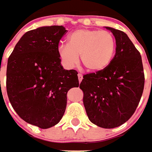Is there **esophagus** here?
Here are the masks:
<instances>
[{
    "mask_svg": "<svg viewBox=\"0 0 152 152\" xmlns=\"http://www.w3.org/2000/svg\"><path fill=\"white\" fill-rule=\"evenodd\" d=\"M78 81H79V83H81L82 80H83V74H78Z\"/></svg>",
    "mask_w": 152,
    "mask_h": 152,
    "instance_id": "34e87169",
    "label": "esophagus"
}]
</instances>
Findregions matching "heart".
I'll return each instance as SVG.
<instances>
[{
	"mask_svg": "<svg viewBox=\"0 0 152 152\" xmlns=\"http://www.w3.org/2000/svg\"><path fill=\"white\" fill-rule=\"evenodd\" d=\"M115 40L108 31L78 29L69 36V43L58 47L60 59L67 68L75 67L81 61L87 70L100 72L111 62Z\"/></svg>",
	"mask_w": 152,
	"mask_h": 152,
	"instance_id": "heart-1",
	"label": "heart"
}]
</instances>
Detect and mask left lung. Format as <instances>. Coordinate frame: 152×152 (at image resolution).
I'll return each instance as SVG.
<instances>
[{"label":"left lung","mask_w":152,"mask_h":152,"mask_svg":"<svg viewBox=\"0 0 152 152\" xmlns=\"http://www.w3.org/2000/svg\"><path fill=\"white\" fill-rule=\"evenodd\" d=\"M115 38V55L105 69L83 75L79 88L92 124L119 127L132 117L139 104L145 77L140 52L125 33L105 27Z\"/></svg>","instance_id":"left-lung-1"}]
</instances>
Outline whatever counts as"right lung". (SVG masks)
Here are the masks:
<instances>
[{"mask_svg": "<svg viewBox=\"0 0 152 152\" xmlns=\"http://www.w3.org/2000/svg\"><path fill=\"white\" fill-rule=\"evenodd\" d=\"M63 26L41 27L24 33L10 54L6 69L10 102L25 122L49 129L60 122L67 104V92L78 88V72L61 66L60 40Z\"/></svg>", "mask_w": 152, "mask_h": 152, "instance_id": "obj_1", "label": "right lung"}]
</instances>
